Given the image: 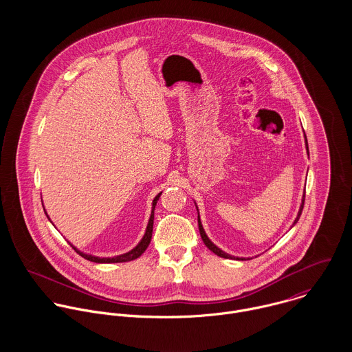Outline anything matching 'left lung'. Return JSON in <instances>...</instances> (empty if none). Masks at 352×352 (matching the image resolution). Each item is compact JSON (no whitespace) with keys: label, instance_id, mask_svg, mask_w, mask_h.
<instances>
[{"label":"left lung","instance_id":"left-lung-1","mask_svg":"<svg viewBox=\"0 0 352 352\" xmlns=\"http://www.w3.org/2000/svg\"><path fill=\"white\" fill-rule=\"evenodd\" d=\"M305 144H306V151L309 153V148H307V140H306V135H305ZM303 203H305V194H303V198H302V204L301 207H300V211H298V215H297V218H296V221H294V223L293 225H296L297 222H298V219H300V217H301L302 214V208H303ZM198 225H199V232H201V240H203V243H204V245L210 250L211 252H214L217 256H219V257H223V258H236V260H245L244 257H233V256H230V254H228V253H225L223 251H221L218 247H215L211 241H210V239L207 237V234H206V232H204V229H203V226H201V218H199V215H198Z\"/></svg>","mask_w":352,"mask_h":352}]
</instances>
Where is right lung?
<instances>
[{"label": "right lung", "instance_id": "obj_1", "mask_svg": "<svg viewBox=\"0 0 352 352\" xmlns=\"http://www.w3.org/2000/svg\"><path fill=\"white\" fill-rule=\"evenodd\" d=\"M160 195H161V192H160V194L154 198V201H153L149 223H148V226H146V232H145L142 240H141L140 244H138L135 248H133L131 251L127 252V253H123V254H119V256H115V257H98V256H94V254H87V253H84V252L78 251V250H77L76 247H73L70 243H69V244L73 247V250L77 252L80 256H82L84 258L89 260V261H94V263H124V261H131V260L138 258L144 252L146 251V248H148L149 244H151V233H153V221H154V207H155V204H157V201H158ZM43 210H45V207H43ZM45 212H46V210H45ZM46 215H47V212H46ZM47 218H49V215H47ZM49 219H50V218H49Z\"/></svg>", "mask_w": 352, "mask_h": 352}]
</instances>
